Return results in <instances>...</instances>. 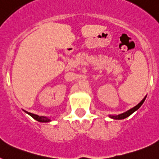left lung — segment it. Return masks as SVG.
Returning a JSON list of instances; mask_svg holds the SVG:
<instances>
[{"label": "left lung", "mask_w": 159, "mask_h": 159, "mask_svg": "<svg viewBox=\"0 0 159 159\" xmlns=\"http://www.w3.org/2000/svg\"><path fill=\"white\" fill-rule=\"evenodd\" d=\"M146 98H147V95H146L144 98L143 99V100L141 101V102L139 103L138 105H136L135 107H134L133 108H131V109H130V110H128L127 111L124 112V113H122L120 114V115H118V116H111V115H110L109 116V117L111 118V119H126V118H127L128 116H130L131 114L134 113V111H136L139 109V108L140 107L143 105V103L144 102V101H145Z\"/></svg>", "instance_id": "left-lung-1"}]
</instances>
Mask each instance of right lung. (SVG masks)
<instances>
[{
    "label": "right lung",
    "instance_id": "obj_1",
    "mask_svg": "<svg viewBox=\"0 0 159 159\" xmlns=\"http://www.w3.org/2000/svg\"><path fill=\"white\" fill-rule=\"evenodd\" d=\"M25 113H27L28 115H29L30 116H32L34 119H36V121L40 122V123H48V122H51L52 119L50 118H48L46 116H39L37 115H35V114L30 113V112H28L26 111H25Z\"/></svg>",
    "mask_w": 159,
    "mask_h": 159
}]
</instances>
